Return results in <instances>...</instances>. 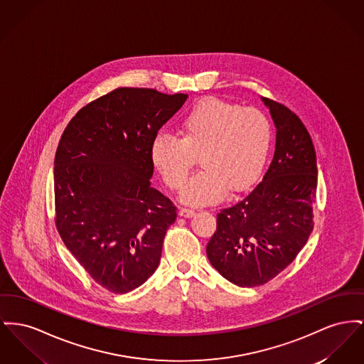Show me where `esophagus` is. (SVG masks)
Masks as SVG:
<instances>
[{
  "mask_svg": "<svg viewBox=\"0 0 364 364\" xmlns=\"http://www.w3.org/2000/svg\"><path fill=\"white\" fill-rule=\"evenodd\" d=\"M180 215L181 217H193L195 215V210L188 209V208H181L180 209Z\"/></svg>",
  "mask_w": 364,
  "mask_h": 364,
  "instance_id": "esophagus-1",
  "label": "esophagus"
}]
</instances>
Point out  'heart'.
I'll use <instances>...</instances> for the list:
<instances>
[{"mask_svg": "<svg viewBox=\"0 0 364 364\" xmlns=\"http://www.w3.org/2000/svg\"><path fill=\"white\" fill-rule=\"evenodd\" d=\"M178 133L180 137L159 133L152 139L151 162L168 187L180 190L200 155L203 169L181 191V200L195 206L224 199L230 188H250L272 144V127L262 111L217 97L193 105L181 117Z\"/></svg>", "mask_w": 364, "mask_h": 364, "instance_id": "obj_1", "label": "heart"}]
</instances>
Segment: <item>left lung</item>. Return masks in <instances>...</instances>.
I'll list each match as a JSON object with an SVG mask.
<instances>
[{
	"mask_svg": "<svg viewBox=\"0 0 364 364\" xmlns=\"http://www.w3.org/2000/svg\"><path fill=\"white\" fill-rule=\"evenodd\" d=\"M261 100L277 128L274 159L252 193L217 214V230L206 246L210 264L240 287L275 278L314 230L318 166L311 136L293 111Z\"/></svg>",
	"mask_w": 364,
	"mask_h": 364,
	"instance_id": "8db88e82",
	"label": "left lung"
}]
</instances>
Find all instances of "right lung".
I'll return each instance as SVG.
<instances>
[{
	"instance_id": "right-lung-1",
	"label": "right lung",
	"mask_w": 364,
	"mask_h": 364,
	"mask_svg": "<svg viewBox=\"0 0 364 364\" xmlns=\"http://www.w3.org/2000/svg\"><path fill=\"white\" fill-rule=\"evenodd\" d=\"M188 95L118 87L81 108L55 156L56 228L111 293L141 286L159 265L176 206L151 186L152 139Z\"/></svg>"
}]
</instances>
